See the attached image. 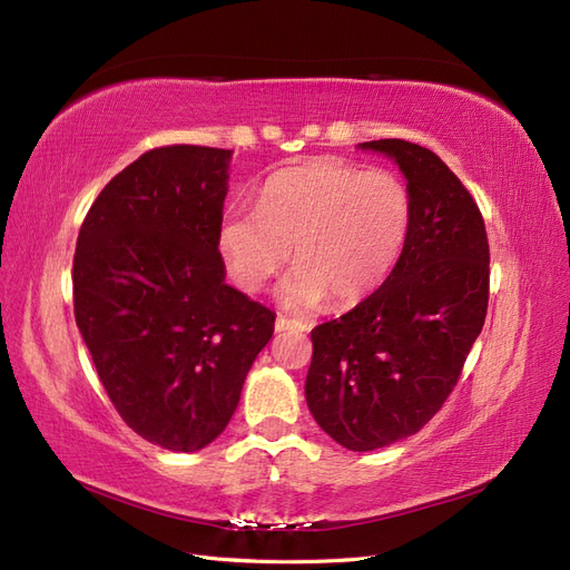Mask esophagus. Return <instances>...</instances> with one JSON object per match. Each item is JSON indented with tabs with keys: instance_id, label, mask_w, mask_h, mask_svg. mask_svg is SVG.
I'll use <instances>...</instances> for the list:
<instances>
[{
	"instance_id": "obj_1",
	"label": "esophagus",
	"mask_w": 570,
	"mask_h": 570,
	"mask_svg": "<svg viewBox=\"0 0 570 570\" xmlns=\"http://www.w3.org/2000/svg\"><path fill=\"white\" fill-rule=\"evenodd\" d=\"M286 330H298V332H305L308 330V325L305 323H298V320H288V317H276V332H286Z\"/></svg>"
}]
</instances>
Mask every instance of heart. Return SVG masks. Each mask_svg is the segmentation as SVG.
Wrapping results in <instances>:
<instances>
[{
    "label": "heart",
    "mask_w": 570,
    "mask_h": 570,
    "mask_svg": "<svg viewBox=\"0 0 570 570\" xmlns=\"http://www.w3.org/2000/svg\"><path fill=\"white\" fill-rule=\"evenodd\" d=\"M412 218V193L395 173L313 158L267 178L257 209L226 212L218 250L233 279L259 291L294 247L298 267L279 291L286 308H315L327 296L352 305L395 269Z\"/></svg>",
    "instance_id": "heart-1"
}]
</instances>
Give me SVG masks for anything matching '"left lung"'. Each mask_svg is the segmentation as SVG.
<instances>
[{
    "mask_svg": "<svg viewBox=\"0 0 570 570\" xmlns=\"http://www.w3.org/2000/svg\"><path fill=\"white\" fill-rule=\"evenodd\" d=\"M390 156L414 202L395 269L356 308L311 332V414L340 445L366 452L426 426L458 385L489 308L484 218L426 146L363 141Z\"/></svg>",
    "mask_w": 570,
    "mask_h": 570,
    "instance_id": "obj_1",
    "label": "left lung"
}]
</instances>
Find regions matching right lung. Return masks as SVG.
I'll return each instance as SVG.
<instances>
[{
	"label": "right lung",
	"instance_id": "right-lung-1",
	"mask_svg": "<svg viewBox=\"0 0 570 570\" xmlns=\"http://www.w3.org/2000/svg\"><path fill=\"white\" fill-rule=\"evenodd\" d=\"M228 149L173 144L100 189L75 253V317L115 410L175 452L209 445L236 412L274 313L226 284L218 226Z\"/></svg>",
	"mask_w": 570,
	"mask_h": 570
}]
</instances>
